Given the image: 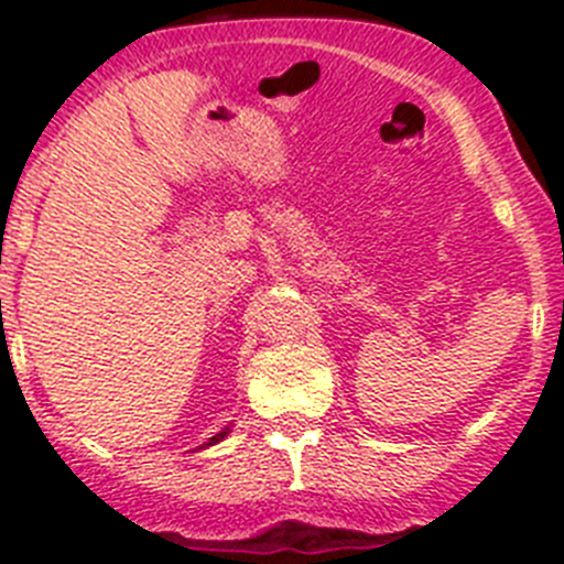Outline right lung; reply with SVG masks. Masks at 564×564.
<instances>
[{
    "label": "right lung",
    "instance_id": "right-lung-1",
    "mask_svg": "<svg viewBox=\"0 0 564 564\" xmlns=\"http://www.w3.org/2000/svg\"><path fill=\"white\" fill-rule=\"evenodd\" d=\"M226 435H228V430H223V432H220V435H214V437H212V441H208V443H206V446H214V443H220V441H223V437H226ZM200 449H203V446H200Z\"/></svg>",
    "mask_w": 564,
    "mask_h": 564
}]
</instances>
